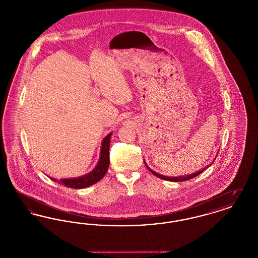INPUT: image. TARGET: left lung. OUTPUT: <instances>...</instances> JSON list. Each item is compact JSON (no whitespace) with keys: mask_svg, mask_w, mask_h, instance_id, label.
<instances>
[{"mask_svg":"<svg viewBox=\"0 0 258 258\" xmlns=\"http://www.w3.org/2000/svg\"><path fill=\"white\" fill-rule=\"evenodd\" d=\"M217 159V157L215 158V160ZM214 160V161H215ZM145 164H146V162H145ZM209 165H211V163L208 164L207 166H205L204 168H202L201 170H199V171H197V173H192V174H187V175H184V176H179V177H167V176H163V175H160L159 173H157V172L154 171V170H152L149 166H148L147 164H146V167H147L148 169H149V171L152 172L155 176H157L158 178H160V179H163V180H167V181H171V182H183V181H187V180H189V179H192V178H195V177H197L198 176L199 174H201L202 172L204 171L206 168H208Z\"/></svg>","mask_w":258,"mask_h":258,"instance_id":"8db88e82","label":"left lung"}]
</instances>
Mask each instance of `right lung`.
Instances as JSON below:
<instances>
[{"mask_svg":"<svg viewBox=\"0 0 258 258\" xmlns=\"http://www.w3.org/2000/svg\"><path fill=\"white\" fill-rule=\"evenodd\" d=\"M112 133L106 135V137L102 140L101 149H100V157L98 160L97 166L94 168L93 171L88 173L84 176L73 178V179H55L49 177L51 180L58 184H62L67 187L72 188H84L87 186H90L92 184H96L99 180L103 178L105 173L108 170L109 166V147H110V138Z\"/></svg>","mask_w":258,"mask_h":258,"instance_id":"add662e5","label":"right lung"}]
</instances>
